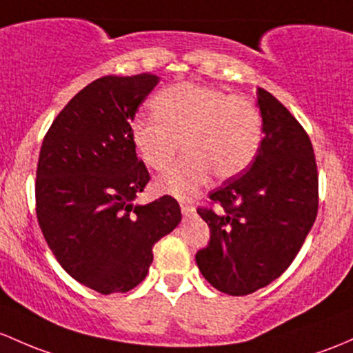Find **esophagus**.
I'll list each match as a JSON object with an SVG mask.
<instances>
[{
	"label": "esophagus",
	"mask_w": 353,
	"mask_h": 353,
	"mask_svg": "<svg viewBox=\"0 0 353 353\" xmlns=\"http://www.w3.org/2000/svg\"><path fill=\"white\" fill-rule=\"evenodd\" d=\"M181 211H183L184 218H189L192 216V213H194V208L189 205V203H181Z\"/></svg>",
	"instance_id": "34e87169"
}]
</instances>
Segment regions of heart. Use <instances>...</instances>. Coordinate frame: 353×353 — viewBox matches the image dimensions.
Masks as SVG:
<instances>
[{"instance_id": "obj_1", "label": "heart", "mask_w": 353, "mask_h": 353, "mask_svg": "<svg viewBox=\"0 0 353 353\" xmlns=\"http://www.w3.org/2000/svg\"><path fill=\"white\" fill-rule=\"evenodd\" d=\"M155 118L135 120L130 139L143 164L165 170L181 142L186 155L155 181L162 194L186 199L210 181L232 179L257 157L262 118L250 99L216 88L179 83L152 99Z\"/></svg>"}]
</instances>
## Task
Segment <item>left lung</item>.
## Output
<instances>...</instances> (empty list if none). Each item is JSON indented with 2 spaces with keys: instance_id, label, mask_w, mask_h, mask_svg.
<instances>
[{
  "instance_id": "left-lung-1",
  "label": "left lung",
  "mask_w": 353,
  "mask_h": 353,
  "mask_svg": "<svg viewBox=\"0 0 353 353\" xmlns=\"http://www.w3.org/2000/svg\"><path fill=\"white\" fill-rule=\"evenodd\" d=\"M261 148L242 174L210 192L221 213L199 208L210 243L196 254L203 277L218 291L245 296L281 276L304 243L318 211L313 145L283 103L257 89Z\"/></svg>"
}]
</instances>
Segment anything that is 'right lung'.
<instances>
[{"mask_svg":"<svg viewBox=\"0 0 353 353\" xmlns=\"http://www.w3.org/2000/svg\"><path fill=\"white\" fill-rule=\"evenodd\" d=\"M154 74L105 76L77 92L43 139L37 165V218L57 262L99 294L145 279L152 247L181 223L170 196L135 205L148 170L130 123L157 86Z\"/></svg>","mask_w":353,"mask_h":353,"instance_id":"1","label":"right lung"}]
</instances>
